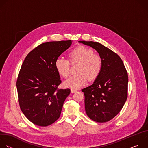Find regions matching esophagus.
<instances>
[{"label":"esophagus","instance_id":"obj_1","mask_svg":"<svg viewBox=\"0 0 148 148\" xmlns=\"http://www.w3.org/2000/svg\"><path fill=\"white\" fill-rule=\"evenodd\" d=\"M77 90H75V89H71V92L72 93L75 92H77Z\"/></svg>","mask_w":148,"mask_h":148}]
</instances>
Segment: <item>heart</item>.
Segmentation results:
<instances>
[{"instance_id": "heart-1", "label": "heart", "mask_w": 148, "mask_h": 148, "mask_svg": "<svg viewBox=\"0 0 148 148\" xmlns=\"http://www.w3.org/2000/svg\"><path fill=\"white\" fill-rule=\"evenodd\" d=\"M71 63L78 62L76 74L70 76L65 82L67 87L77 89L86 84L88 79L94 80L99 74L102 67V59L94 50L84 46H78L68 53ZM70 63L67 59L58 57L55 61V67L58 73L64 78L70 74Z\"/></svg>"}]
</instances>
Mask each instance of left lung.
I'll list each match as a JSON object with an SVG mask.
<instances>
[{
    "label": "left lung",
    "instance_id": "8db88e82",
    "mask_svg": "<svg viewBox=\"0 0 148 148\" xmlns=\"http://www.w3.org/2000/svg\"><path fill=\"white\" fill-rule=\"evenodd\" d=\"M79 42L96 50L102 59V70L93 84L81 90L86 112L97 122H108L121 111L127 99V71L120 57L110 49L97 42Z\"/></svg>",
    "mask_w": 148,
    "mask_h": 148
}]
</instances>
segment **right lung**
I'll list each match as a JSON object with an SVG mask.
<instances>
[{"label": "right lung", "mask_w": 148, "mask_h": 148, "mask_svg": "<svg viewBox=\"0 0 148 148\" xmlns=\"http://www.w3.org/2000/svg\"><path fill=\"white\" fill-rule=\"evenodd\" d=\"M72 40L40 45L26 57L16 82L20 108L33 123L47 126L60 117L70 89H59L61 83L55 67L56 59Z\"/></svg>", "instance_id": "1"}]
</instances>
